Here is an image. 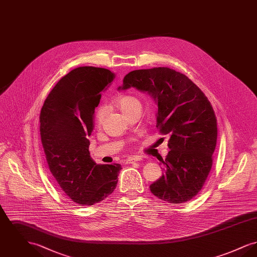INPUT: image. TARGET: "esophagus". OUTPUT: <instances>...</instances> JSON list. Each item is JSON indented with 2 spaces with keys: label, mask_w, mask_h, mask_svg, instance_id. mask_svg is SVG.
<instances>
[{
  "label": "esophagus",
  "mask_w": 257,
  "mask_h": 257,
  "mask_svg": "<svg viewBox=\"0 0 257 257\" xmlns=\"http://www.w3.org/2000/svg\"><path fill=\"white\" fill-rule=\"evenodd\" d=\"M142 158L141 157H138V156H132V157H128L127 158V163H129V164H133L135 162H138V161H141Z\"/></svg>",
  "instance_id": "esophagus-1"
}]
</instances>
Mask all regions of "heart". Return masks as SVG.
I'll return each mask as SVG.
<instances>
[{
    "mask_svg": "<svg viewBox=\"0 0 257 257\" xmlns=\"http://www.w3.org/2000/svg\"><path fill=\"white\" fill-rule=\"evenodd\" d=\"M113 104L126 115L136 109L142 108V104H141L140 100L131 94H124V95H120V96L115 98L113 100ZM105 111L106 110L102 107L98 108L96 110L95 122L97 125H101L103 122L104 116H105Z\"/></svg>",
    "mask_w": 257,
    "mask_h": 257,
    "instance_id": "1",
    "label": "heart"
}]
</instances>
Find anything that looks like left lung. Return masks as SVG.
Segmentation results:
<instances>
[{
    "label": "left lung",
    "instance_id": "8db88e82",
    "mask_svg": "<svg viewBox=\"0 0 257 257\" xmlns=\"http://www.w3.org/2000/svg\"><path fill=\"white\" fill-rule=\"evenodd\" d=\"M135 87L150 94L158 106L156 127L169 135L164 173L149 186L151 193L169 203H184L202 189L217 145V118L201 89L186 75L169 67L134 70L118 89Z\"/></svg>",
    "mask_w": 257,
    "mask_h": 257
}]
</instances>
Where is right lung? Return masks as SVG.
Returning a JSON list of instances; mask_svg holds the SVG:
<instances>
[{"label":"right lung","instance_id":"obj_1","mask_svg":"<svg viewBox=\"0 0 257 257\" xmlns=\"http://www.w3.org/2000/svg\"><path fill=\"white\" fill-rule=\"evenodd\" d=\"M113 78L105 68H75L54 86L40 111V137L50 171L63 193L80 205L102 201L118 181L121 166L97 165L87 140L101 92Z\"/></svg>","mask_w":257,"mask_h":257}]
</instances>
